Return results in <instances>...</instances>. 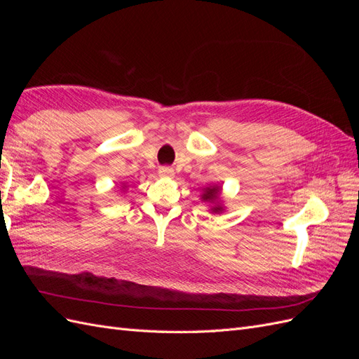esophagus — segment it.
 <instances>
[{
	"instance_id": "1",
	"label": "esophagus",
	"mask_w": 359,
	"mask_h": 359,
	"mask_svg": "<svg viewBox=\"0 0 359 359\" xmlns=\"http://www.w3.org/2000/svg\"><path fill=\"white\" fill-rule=\"evenodd\" d=\"M160 175H161V177H173V169L169 168V166L160 168Z\"/></svg>"
}]
</instances>
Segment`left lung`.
<instances>
[{
	"label": "left lung",
	"instance_id": "obj_1",
	"mask_svg": "<svg viewBox=\"0 0 359 359\" xmlns=\"http://www.w3.org/2000/svg\"><path fill=\"white\" fill-rule=\"evenodd\" d=\"M220 190H222L220 186H211V187H206L205 193L202 194V201L214 203V206H211V211L217 212V214L223 211V206L220 205V202H217V204L215 203V201H219Z\"/></svg>",
	"mask_w": 359,
	"mask_h": 359
}]
</instances>
